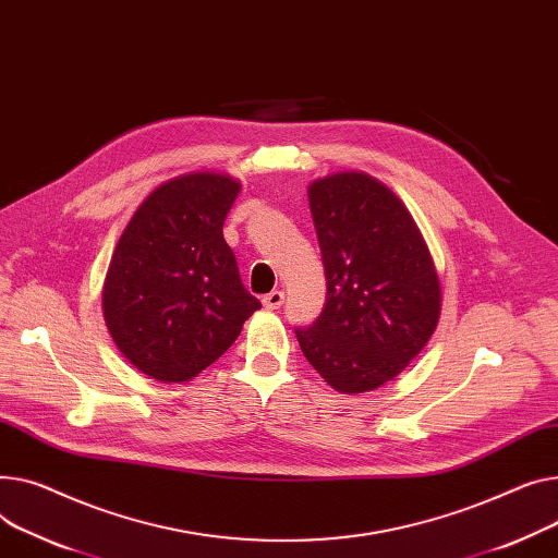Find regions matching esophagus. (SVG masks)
<instances>
[{
    "label": "esophagus",
    "instance_id": "1",
    "mask_svg": "<svg viewBox=\"0 0 558 558\" xmlns=\"http://www.w3.org/2000/svg\"><path fill=\"white\" fill-rule=\"evenodd\" d=\"M282 303H284V293L282 291H271V293H267L265 299H263V305L267 310H278Z\"/></svg>",
    "mask_w": 558,
    "mask_h": 558
}]
</instances>
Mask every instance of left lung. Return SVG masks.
Returning <instances> with one entry per match:
<instances>
[{"label": "left lung", "mask_w": 558, "mask_h": 558, "mask_svg": "<svg viewBox=\"0 0 558 558\" xmlns=\"http://www.w3.org/2000/svg\"><path fill=\"white\" fill-rule=\"evenodd\" d=\"M307 197L327 295L316 323L295 329V339L333 390H377L403 373L437 327L433 255L405 204L361 170L314 179Z\"/></svg>", "instance_id": "8db88e82"}]
</instances>
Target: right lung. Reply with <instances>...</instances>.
Here are the masks:
<instances>
[{
	"instance_id": "1",
	"label": "right lung",
	"mask_w": 558,
	"mask_h": 558,
	"mask_svg": "<svg viewBox=\"0 0 558 558\" xmlns=\"http://www.w3.org/2000/svg\"><path fill=\"white\" fill-rule=\"evenodd\" d=\"M242 183L195 170L163 181L121 233L102 282V316L143 375L185 384L225 354L259 301L221 233Z\"/></svg>"
}]
</instances>
